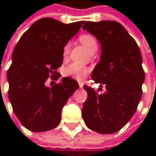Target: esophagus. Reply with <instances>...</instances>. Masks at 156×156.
<instances>
[{"label": "esophagus", "mask_w": 156, "mask_h": 156, "mask_svg": "<svg viewBox=\"0 0 156 156\" xmlns=\"http://www.w3.org/2000/svg\"><path fill=\"white\" fill-rule=\"evenodd\" d=\"M78 85H79V87H80V88L83 87V83H82V82H79V83H78Z\"/></svg>", "instance_id": "34e87169"}]
</instances>
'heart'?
<instances>
[{
	"mask_svg": "<svg viewBox=\"0 0 156 156\" xmlns=\"http://www.w3.org/2000/svg\"><path fill=\"white\" fill-rule=\"evenodd\" d=\"M79 41L83 44V46L86 48L90 53H95L98 49V42L94 36L90 34H83L79 37ZM70 45L69 43H67L63 48V57L67 58L69 53ZM89 73V69L87 67H85L83 65H80L78 63H72L63 69V75L66 77L82 80L87 74Z\"/></svg>",
	"mask_w": 156,
	"mask_h": 156,
	"instance_id": "b5f03b06",
	"label": "heart"
}]
</instances>
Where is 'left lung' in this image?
Masks as SVG:
<instances>
[{"mask_svg": "<svg viewBox=\"0 0 156 156\" xmlns=\"http://www.w3.org/2000/svg\"><path fill=\"white\" fill-rule=\"evenodd\" d=\"M101 44V57L91 78L107 91L98 94L84 85L87 98L82 108L86 126L99 134H113L136 113L142 97L144 71L136 41L117 21H86L82 27Z\"/></svg>", "mask_w": 156, "mask_h": 156, "instance_id": "obj_1", "label": "left lung"}]
</instances>
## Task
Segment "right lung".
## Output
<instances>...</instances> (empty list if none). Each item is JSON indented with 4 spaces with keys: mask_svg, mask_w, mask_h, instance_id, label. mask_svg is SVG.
<instances>
[{
    "mask_svg": "<svg viewBox=\"0 0 156 156\" xmlns=\"http://www.w3.org/2000/svg\"><path fill=\"white\" fill-rule=\"evenodd\" d=\"M83 23L65 24L43 18L34 22L16 44L7 72L8 96L21 125L32 132L58 126L63 107L79 87L70 78H63L51 87L45 83L48 78L57 80L61 76L57 69L62 65L63 48Z\"/></svg>",
    "mask_w": 156,
    "mask_h": 156,
    "instance_id": "obj_1",
    "label": "right lung"
}]
</instances>
